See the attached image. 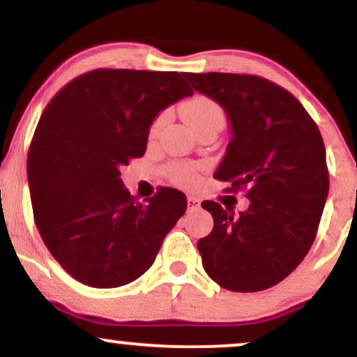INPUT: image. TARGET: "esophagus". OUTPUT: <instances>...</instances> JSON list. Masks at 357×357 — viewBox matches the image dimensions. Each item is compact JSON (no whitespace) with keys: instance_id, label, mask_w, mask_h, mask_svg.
Returning <instances> with one entry per match:
<instances>
[{"instance_id":"34e87169","label":"esophagus","mask_w":357,"mask_h":357,"mask_svg":"<svg viewBox=\"0 0 357 357\" xmlns=\"http://www.w3.org/2000/svg\"><path fill=\"white\" fill-rule=\"evenodd\" d=\"M188 208H190V210H196V208H199V199L195 198V196H188Z\"/></svg>"}]
</instances>
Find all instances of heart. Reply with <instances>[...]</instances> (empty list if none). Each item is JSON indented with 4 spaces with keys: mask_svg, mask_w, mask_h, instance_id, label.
Segmentation results:
<instances>
[{
    "mask_svg": "<svg viewBox=\"0 0 357 357\" xmlns=\"http://www.w3.org/2000/svg\"><path fill=\"white\" fill-rule=\"evenodd\" d=\"M184 119L188 121V124L191 126V129L198 130L206 124H223V109L216 104L215 100L208 99V97H195L190 102H186L183 107ZM169 114L161 112L158 117L154 119L153 124L149 127V139H158L161 130L165 129ZM167 174L173 179L174 183L181 184V186H192L198 179V171L195 166L191 165H181V162H176L167 167Z\"/></svg>",
    "mask_w": 357,
    "mask_h": 357,
    "instance_id": "b5f03b06",
    "label": "heart"
}]
</instances>
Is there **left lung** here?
<instances>
[{
	"label": "left lung",
	"mask_w": 357,
	"mask_h": 357,
	"mask_svg": "<svg viewBox=\"0 0 357 357\" xmlns=\"http://www.w3.org/2000/svg\"><path fill=\"white\" fill-rule=\"evenodd\" d=\"M184 77L227 112L231 139L215 178L250 202L236 216L216 202L202 203L215 221L198 241L203 267L231 292L270 289L297 268L317 235L329 192L319 127L292 93L261 77Z\"/></svg>",
	"instance_id": "left-lung-1"
}]
</instances>
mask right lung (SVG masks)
Here are the masks:
<instances>
[{
    "instance_id": "obj_1",
    "label": "right lung",
    "mask_w": 357,
    "mask_h": 357,
    "mask_svg": "<svg viewBox=\"0 0 357 357\" xmlns=\"http://www.w3.org/2000/svg\"><path fill=\"white\" fill-rule=\"evenodd\" d=\"M184 73L97 68L68 82L40 117L28 151L36 228L67 273L89 287L130 284L154 264L186 211L181 191L137 202L121 167L142 158L153 121L192 96Z\"/></svg>"
}]
</instances>
